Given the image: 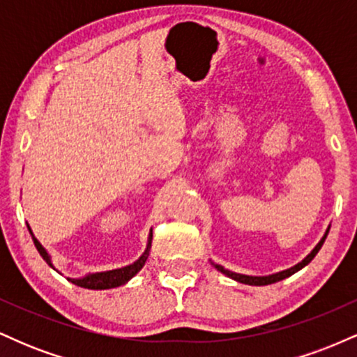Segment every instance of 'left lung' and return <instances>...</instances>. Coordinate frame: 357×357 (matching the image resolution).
Here are the masks:
<instances>
[{
  "label": "left lung",
  "mask_w": 357,
  "mask_h": 357,
  "mask_svg": "<svg viewBox=\"0 0 357 357\" xmlns=\"http://www.w3.org/2000/svg\"><path fill=\"white\" fill-rule=\"evenodd\" d=\"M327 233H329V228H327V231H326V235L322 236V240L319 241L317 245H315V248L312 250V252L309 253V255H307L304 260L301 261V264H297V265H294L292 268H287V270H284V272H278V273H273V275H268V277H250V275H241V273H235V272H230V270H227V268H223L221 267V265H216V264H211L215 265V268H218L221 273H225V275H228L230 278H233V280H236V282H240V284H247V285H268V284H275V282H280V280H284V278H287V277H290L292 275V273H296V272H298V270L301 268H304L307 264H310V260H312V258L317 255V252L319 250H321V247L324 245V241H326V236H327Z\"/></svg>",
  "instance_id": "obj_1"
}]
</instances>
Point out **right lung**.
I'll return each mask as SVG.
<instances>
[{
  "label": "right lung",
  "instance_id": "obj_1",
  "mask_svg": "<svg viewBox=\"0 0 357 357\" xmlns=\"http://www.w3.org/2000/svg\"><path fill=\"white\" fill-rule=\"evenodd\" d=\"M30 230V228H28ZM31 233V230H30ZM151 240H153V233L149 235V241H147V248L146 252L142 253V257L139 258V260L134 261L132 265H127L124 268H117V270H109V272H100V273H90V275L84 277V278H68V280L72 282V284L79 285V287H84V289H92V290H104V289H114V287H119V285H124L127 280H130L136 273L144 267L147 257H149V250H151ZM33 243L36 250H38L40 255L43 257V260L47 261L50 267H53L52 261H50V255L47 253V250L42 247V243H40L38 240L33 236Z\"/></svg>",
  "mask_w": 357,
  "mask_h": 357
}]
</instances>
